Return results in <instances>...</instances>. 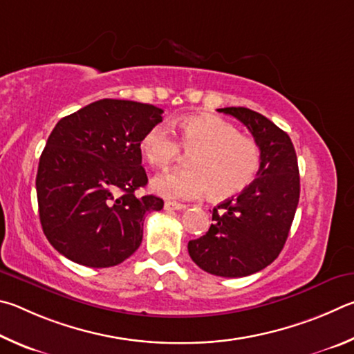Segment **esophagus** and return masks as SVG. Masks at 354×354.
<instances>
[{
    "label": "esophagus",
    "mask_w": 354,
    "mask_h": 354,
    "mask_svg": "<svg viewBox=\"0 0 354 354\" xmlns=\"http://www.w3.org/2000/svg\"><path fill=\"white\" fill-rule=\"evenodd\" d=\"M187 205H183V203H178V202H165V209L166 212H178V209H185Z\"/></svg>",
    "instance_id": "34e87169"
}]
</instances>
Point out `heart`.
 Masks as SVG:
<instances>
[{"label": "heart", "instance_id": "1", "mask_svg": "<svg viewBox=\"0 0 354 354\" xmlns=\"http://www.w3.org/2000/svg\"><path fill=\"white\" fill-rule=\"evenodd\" d=\"M188 165L166 171L152 180V189L166 199H196L209 189L214 199L244 191L257 177L261 149L252 136L221 118L201 115L180 122V142L166 124H155L142 135L141 152L152 166L165 167L182 152Z\"/></svg>", "mask_w": 354, "mask_h": 354}]
</instances>
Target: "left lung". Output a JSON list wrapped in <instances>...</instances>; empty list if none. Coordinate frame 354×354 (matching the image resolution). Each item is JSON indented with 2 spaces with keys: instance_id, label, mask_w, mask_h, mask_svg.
Instances as JSON below:
<instances>
[{
  "instance_id": "1",
  "label": "left lung",
  "mask_w": 354,
  "mask_h": 354,
  "mask_svg": "<svg viewBox=\"0 0 354 354\" xmlns=\"http://www.w3.org/2000/svg\"><path fill=\"white\" fill-rule=\"evenodd\" d=\"M250 130L261 149L257 178L213 208V224L188 243L193 261L212 275L239 278L274 263L283 250L300 197L297 155L289 135L258 111L218 109Z\"/></svg>"
}]
</instances>
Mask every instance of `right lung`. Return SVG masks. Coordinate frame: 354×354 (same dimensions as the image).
<instances>
[{
  "mask_svg": "<svg viewBox=\"0 0 354 354\" xmlns=\"http://www.w3.org/2000/svg\"><path fill=\"white\" fill-rule=\"evenodd\" d=\"M151 104L101 99L55 124L43 149L35 188L45 236L86 268H111L138 249L145 214L163 199L136 197L146 187L140 141L161 122Z\"/></svg>",
  "mask_w": 354,
  "mask_h": 354,
  "instance_id": "add662e5",
  "label": "right lung"
}]
</instances>
